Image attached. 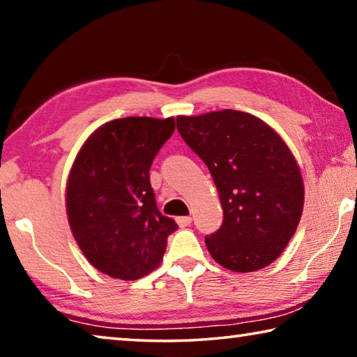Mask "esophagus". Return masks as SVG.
<instances>
[{"label":"esophagus","mask_w":357,"mask_h":357,"mask_svg":"<svg viewBox=\"0 0 357 357\" xmlns=\"http://www.w3.org/2000/svg\"><path fill=\"white\" fill-rule=\"evenodd\" d=\"M176 222H178V225L181 227V228H184V227H189L190 223H192V217H189V215H184V217H178L176 219Z\"/></svg>","instance_id":"esophagus-1"}]
</instances>
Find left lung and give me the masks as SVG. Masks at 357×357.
Wrapping results in <instances>:
<instances>
[{
  "label": "left lung",
  "instance_id": "left-lung-1",
  "mask_svg": "<svg viewBox=\"0 0 357 357\" xmlns=\"http://www.w3.org/2000/svg\"><path fill=\"white\" fill-rule=\"evenodd\" d=\"M181 137L208 165L223 223L204 238L234 273L263 269L285 250L304 208V181L291 149L263 119L238 110L178 116Z\"/></svg>",
  "mask_w": 357,
  "mask_h": 357
}]
</instances>
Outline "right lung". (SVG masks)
Instances as JSON below:
<instances>
[{"instance_id":"1","label":"right lung","mask_w":357,"mask_h":357,"mask_svg":"<svg viewBox=\"0 0 357 357\" xmlns=\"http://www.w3.org/2000/svg\"><path fill=\"white\" fill-rule=\"evenodd\" d=\"M173 130L174 118L108 121L72 164L66 184L70 231L88 261L113 279L153 273L178 228L157 209L149 183L151 164Z\"/></svg>"}]
</instances>
